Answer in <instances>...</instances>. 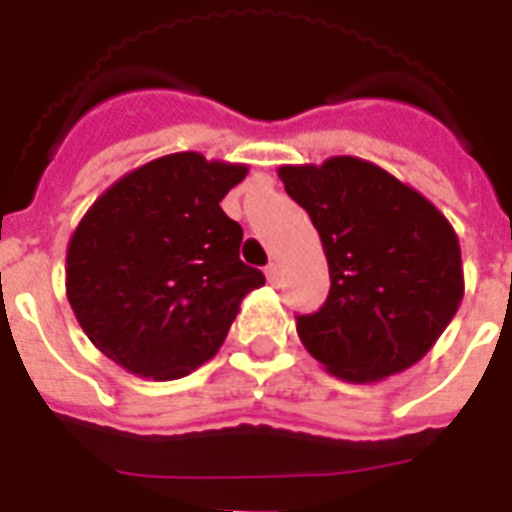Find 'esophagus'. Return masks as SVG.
Listing matches in <instances>:
<instances>
[{
	"label": "esophagus",
	"instance_id": "obj_1",
	"mask_svg": "<svg viewBox=\"0 0 512 512\" xmlns=\"http://www.w3.org/2000/svg\"><path fill=\"white\" fill-rule=\"evenodd\" d=\"M265 276H268V281H271L273 287H279V284H281V268H279V263L265 265Z\"/></svg>",
	"mask_w": 512,
	"mask_h": 512
}]
</instances>
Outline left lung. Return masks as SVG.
Here are the masks:
<instances>
[{
    "label": "left lung",
    "mask_w": 512,
    "mask_h": 512,
    "mask_svg": "<svg viewBox=\"0 0 512 512\" xmlns=\"http://www.w3.org/2000/svg\"><path fill=\"white\" fill-rule=\"evenodd\" d=\"M279 177L311 215L332 279L321 311L297 316L305 350L345 382L417 364L465 297L460 239L444 212L358 156L284 164Z\"/></svg>",
    "instance_id": "left-lung-1"
}]
</instances>
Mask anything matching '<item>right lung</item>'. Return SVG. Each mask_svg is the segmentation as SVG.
I'll return each instance as SVG.
<instances>
[{"mask_svg":"<svg viewBox=\"0 0 512 512\" xmlns=\"http://www.w3.org/2000/svg\"><path fill=\"white\" fill-rule=\"evenodd\" d=\"M247 164L159 156L108 185L66 249V297L95 348L127 372L177 380L215 356L265 276L220 201Z\"/></svg>","mask_w":512,"mask_h":512,"instance_id":"right-lung-1","label":"right lung"}]
</instances>
